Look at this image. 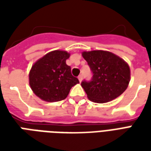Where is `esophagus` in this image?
Returning a JSON list of instances; mask_svg holds the SVG:
<instances>
[{
	"label": "esophagus",
	"instance_id": "obj_1",
	"mask_svg": "<svg viewBox=\"0 0 151 151\" xmlns=\"http://www.w3.org/2000/svg\"><path fill=\"white\" fill-rule=\"evenodd\" d=\"M82 77H83V76H82V74H80V75L78 76V80H79V82H82Z\"/></svg>",
	"mask_w": 151,
	"mask_h": 151
}]
</instances>
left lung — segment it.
<instances>
[{"label": "left lung", "instance_id": "obj_1", "mask_svg": "<svg viewBox=\"0 0 151 151\" xmlns=\"http://www.w3.org/2000/svg\"><path fill=\"white\" fill-rule=\"evenodd\" d=\"M82 56L93 73L91 81L81 83L90 100L107 103L126 90L130 81V69L123 59L102 50L83 52Z\"/></svg>", "mask_w": 151, "mask_h": 151}]
</instances>
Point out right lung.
Returning <instances> with one entry per match:
<instances>
[{"label": "right lung", "instance_id": "1", "mask_svg": "<svg viewBox=\"0 0 151 151\" xmlns=\"http://www.w3.org/2000/svg\"><path fill=\"white\" fill-rule=\"evenodd\" d=\"M70 54L55 50L40 58L31 67L29 84L35 95L47 102L63 100L68 96L72 86L79 83L71 73L66 60Z\"/></svg>", "mask_w": 151, "mask_h": 151}]
</instances>
